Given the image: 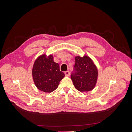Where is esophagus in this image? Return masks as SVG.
I'll return each instance as SVG.
<instances>
[{"label":"esophagus","mask_w":132,"mask_h":132,"mask_svg":"<svg viewBox=\"0 0 132 132\" xmlns=\"http://www.w3.org/2000/svg\"><path fill=\"white\" fill-rule=\"evenodd\" d=\"M65 74L66 76H67V77H68V76H70V73L69 71H66L65 72Z\"/></svg>","instance_id":"esophagus-1"}]
</instances>
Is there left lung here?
Wrapping results in <instances>:
<instances>
[{"instance_id":"8db88e82","label":"left lung","mask_w":132,"mask_h":132,"mask_svg":"<svg viewBox=\"0 0 132 132\" xmlns=\"http://www.w3.org/2000/svg\"><path fill=\"white\" fill-rule=\"evenodd\" d=\"M98 75L97 67L90 57L87 55L75 57L74 73L71 77L78 90L82 93L92 90L96 86Z\"/></svg>"}]
</instances>
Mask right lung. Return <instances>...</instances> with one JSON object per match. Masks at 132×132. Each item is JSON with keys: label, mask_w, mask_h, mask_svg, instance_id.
<instances>
[{"label": "right lung", "mask_w": 132, "mask_h": 132, "mask_svg": "<svg viewBox=\"0 0 132 132\" xmlns=\"http://www.w3.org/2000/svg\"><path fill=\"white\" fill-rule=\"evenodd\" d=\"M33 81L37 88L50 93L56 89L65 74L60 71L59 65L53 60L52 54H41L35 61L32 69Z\"/></svg>", "instance_id": "right-lung-1"}]
</instances>
